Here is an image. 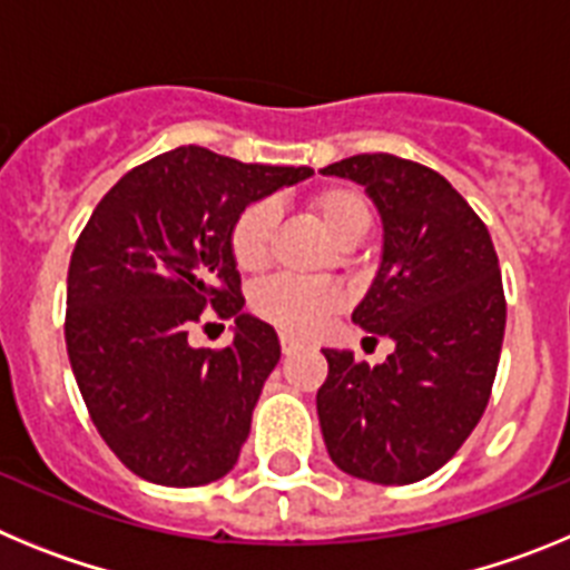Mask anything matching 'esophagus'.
<instances>
[{
	"mask_svg": "<svg viewBox=\"0 0 570 570\" xmlns=\"http://www.w3.org/2000/svg\"><path fill=\"white\" fill-rule=\"evenodd\" d=\"M279 345H282V354H285V356L294 354V351H299V347H302L299 342L294 340V336H285V334L279 336Z\"/></svg>",
	"mask_w": 570,
	"mask_h": 570,
	"instance_id": "1",
	"label": "esophagus"
}]
</instances>
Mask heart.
Returning <instances> with one entry per match:
<instances>
[{
    "label": "heart",
    "mask_w": 570,
    "mask_h": 570,
    "mask_svg": "<svg viewBox=\"0 0 570 570\" xmlns=\"http://www.w3.org/2000/svg\"><path fill=\"white\" fill-rule=\"evenodd\" d=\"M308 208L340 248H354L371 228V208L365 196L354 188L334 185V188L316 190L311 194ZM274 228L276 205L271 199H256L239 210L230 228V254L242 271H256L268 262ZM250 305L262 320H268L285 334L308 336L340 308L342 294L331 282L276 276V279L262 282L250 296Z\"/></svg>",
    "instance_id": "obj_1"
}]
</instances>
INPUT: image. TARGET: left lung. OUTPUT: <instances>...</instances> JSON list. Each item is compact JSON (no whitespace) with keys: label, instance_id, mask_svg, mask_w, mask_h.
<instances>
[{"label":"left lung","instance_id":"8db88e82","mask_svg":"<svg viewBox=\"0 0 570 570\" xmlns=\"http://www.w3.org/2000/svg\"><path fill=\"white\" fill-rule=\"evenodd\" d=\"M322 174L362 185L380 210V268L351 320L394 342L382 365L322 347V436L340 471L411 485L460 451L488 405L505 336L500 259L480 216L425 165L360 154Z\"/></svg>","mask_w":570,"mask_h":570}]
</instances>
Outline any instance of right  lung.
<instances>
[{"mask_svg":"<svg viewBox=\"0 0 570 570\" xmlns=\"http://www.w3.org/2000/svg\"><path fill=\"white\" fill-rule=\"evenodd\" d=\"M311 174L183 145L128 170L90 214L70 256L65 342L90 420L136 476L196 488L239 460L282 347L242 311L230 228ZM208 304L235 320L223 352L187 340Z\"/></svg>","mask_w":570,"mask_h":570,"instance_id":"right-lung-1","label":"right lung"}]
</instances>
